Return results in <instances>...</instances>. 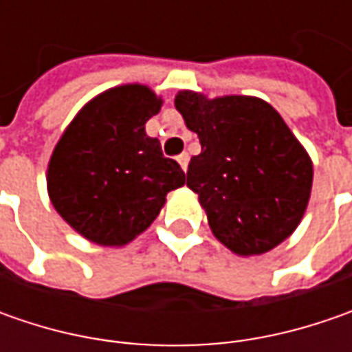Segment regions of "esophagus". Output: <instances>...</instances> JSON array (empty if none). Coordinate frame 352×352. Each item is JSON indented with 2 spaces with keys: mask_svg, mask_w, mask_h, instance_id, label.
Instances as JSON below:
<instances>
[{
  "mask_svg": "<svg viewBox=\"0 0 352 352\" xmlns=\"http://www.w3.org/2000/svg\"><path fill=\"white\" fill-rule=\"evenodd\" d=\"M178 162H180V166H182V170L186 172V170H188V162H190V156H188V153H182V155L178 156Z\"/></svg>",
  "mask_w": 352,
  "mask_h": 352,
  "instance_id": "obj_1",
  "label": "esophagus"
}]
</instances>
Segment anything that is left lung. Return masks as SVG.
<instances>
[{
  "label": "left lung",
  "mask_w": 352,
  "mask_h": 352,
  "mask_svg": "<svg viewBox=\"0 0 352 352\" xmlns=\"http://www.w3.org/2000/svg\"><path fill=\"white\" fill-rule=\"evenodd\" d=\"M174 105L201 144L188 166V188L215 239L239 256L286 241L307 210L314 164L280 113L261 98L192 89H180Z\"/></svg>",
  "instance_id": "1"
}]
</instances>
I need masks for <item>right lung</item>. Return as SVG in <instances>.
<instances>
[{
  "mask_svg": "<svg viewBox=\"0 0 352 352\" xmlns=\"http://www.w3.org/2000/svg\"><path fill=\"white\" fill-rule=\"evenodd\" d=\"M162 98L123 84L89 100L64 129L48 160V197L62 219L89 243L123 247L146 231L182 188L186 174L164 158L144 125Z\"/></svg>",
  "mask_w": 352,
  "mask_h": 352,
  "instance_id": "obj_1",
  "label": "right lung"
}]
</instances>
